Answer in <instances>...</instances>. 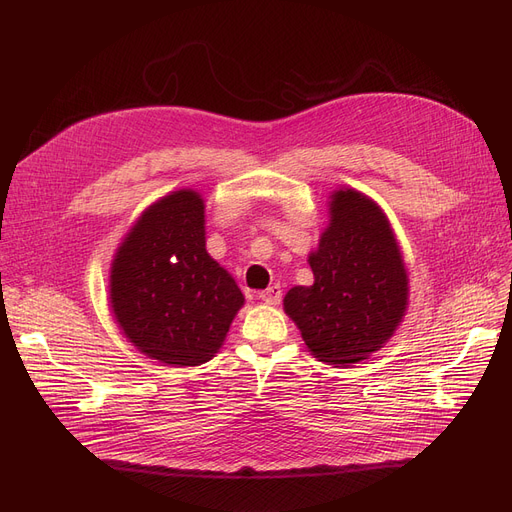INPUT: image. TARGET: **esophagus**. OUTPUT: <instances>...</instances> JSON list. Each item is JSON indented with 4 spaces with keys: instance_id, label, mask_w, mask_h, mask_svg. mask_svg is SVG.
I'll return each instance as SVG.
<instances>
[{
    "instance_id": "1",
    "label": "esophagus",
    "mask_w": 512,
    "mask_h": 512,
    "mask_svg": "<svg viewBox=\"0 0 512 512\" xmlns=\"http://www.w3.org/2000/svg\"><path fill=\"white\" fill-rule=\"evenodd\" d=\"M259 299L268 305H278L282 299V288L278 284H272L270 288H265V291L259 293Z\"/></svg>"
}]
</instances>
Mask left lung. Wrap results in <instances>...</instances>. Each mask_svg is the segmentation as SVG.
I'll list each match as a JSON object with an SVG mask.
<instances>
[{
    "label": "left lung",
    "mask_w": 512,
    "mask_h": 512,
    "mask_svg": "<svg viewBox=\"0 0 512 512\" xmlns=\"http://www.w3.org/2000/svg\"><path fill=\"white\" fill-rule=\"evenodd\" d=\"M314 284L284 297L314 358L351 366L379 351L404 322L410 280L385 211L355 188L328 196V226L307 257Z\"/></svg>",
    "instance_id": "left-lung-1"
}]
</instances>
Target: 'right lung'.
<instances>
[{
  "mask_svg": "<svg viewBox=\"0 0 512 512\" xmlns=\"http://www.w3.org/2000/svg\"><path fill=\"white\" fill-rule=\"evenodd\" d=\"M201 192L182 188L142 211L110 263V311L125 339L165 366H201L224 345L244 295L207 253Z\"/></svg>",
  "mask_w": 512,
  "mask_h": 512,
  "instance_id": "obj_1",
  "label": "right lung"
}]
</instances>
